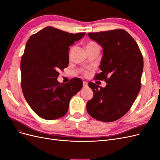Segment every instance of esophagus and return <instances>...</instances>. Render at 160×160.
I'll return each instance as SVG.
<instances>
[{"label": "esophagus", "mask_w": 160, "mask_h": 160, "mask_svg": "<svg viewBox=\"0 0 160 160\" xmlns=\"http://www.w3.org/2000/svg\"><path fill=\"white\" fill-rule=\"evenodd\" d=\"M83 88H87V87L88 86V83L87 81H83Z\"/></svg>", "instance_id": "esophagus-1"}]
</instances>
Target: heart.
Masks as SVG:
<instances>
[{
	"label": "heart",
	"instance_id": "b5f03b06",
	"mask_svg": "<svg viewBox=\"0 0 160 160\" xmlns=\"http://www.w3.org/2000/svg\"><path fill=\"white\" fill-rule=\"evenodd\" d=\"M98 45L96 44L95 42H89L88 43V45L86 46V48H92V47H98Z\"/></svg>",
	"mask_w": 160,
	"mask_h": 160
}]
</instances>
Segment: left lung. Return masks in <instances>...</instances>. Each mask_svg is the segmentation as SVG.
Returning a JSON list of instances; mask_svg holds the SVG:
<instances>
[{
	"label": "left lung",
	"instance_id": "obj_1",
	"mask_svg": "<svg viewBox=\"0 0 160 160\" xmlns=\"http://www.w3.org/2000/svg\"><path fill=\"white\" fill-rule=\"evenodd\" d=\"M88 35L103 48V57L96 79L104 80L102 88L89 83L93 90V99L86 105L88 113L103 122H114L126 113L141 89L143 60L137 42L123 29Z\"/></svg>",
	"mask_w": 160,
	"mask_h": 160
}]
</instances>
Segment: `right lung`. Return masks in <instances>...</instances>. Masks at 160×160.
Returning <instances> with one entry per match:
<instances>
[{"mask_svg": "<svg viewBox=\"0 0 160 160\" xmlns=\"http://www.w3.org/2000/svg\"><path fill=\"white\" fill-rule=\"evenodd\" d=\"M85 35L47 27L28 38L21 61V88L27 102L40 118L52 120L64 116L71 98L83 87L79 78L63 84L57 77L58 71L69 65V47Z\"/></svg>", "mask_w": 160, "mask_h": 160, "instance_id": "1", "label": "right lung"}]
</instances>
